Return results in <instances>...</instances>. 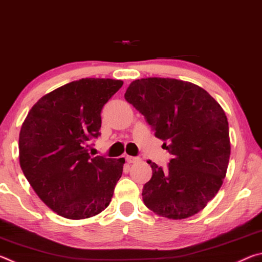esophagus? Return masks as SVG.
Masks as SVG:
<instances>
[{"mask_svg":"<svg viewBox=\"0 0 262 262\" xmlns=\"http://www.w3.org/2000/svg\"><path fill=\"white\" fill-rule=\"evenodd\" d=\"M126 161H127V163L132 164V163L139 162L140 158H139V157H133V156H126Z\"/></svg>","mask_w":262,"mask_h":262,"instance_id":"34e87169","label":"esophagus"}]
</instances>
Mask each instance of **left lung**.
Instances as JSON below:
<instances>
[{
  "instance_id": "left-lung-1",
  "label": "left lung",
  "mask_w": 262,
  "mask_h": 262,
  "mask_svg": "<svg viewBox=\"0 0 262 262\" xmlns=\"http://www.w3.org/2000/svg\"><path fill=\"white\" fill-rule=\"evenodd\" d=\"M125 98L173 155L164 170L148 161L152 177L142 190L144 205L170 220L198 214L227 174L231 145L223 108L205 89L176 78L135 79Z\"/></svg>"
}]
</instances>
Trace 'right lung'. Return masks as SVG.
Masks as SVG:
<instances>
[{
	"label": "right lung",
	"instance_id": "right-lung-1",
	"mask_svg": "<svg viewBox=\"0 0 262 262\" xmlns=\"http://www.w3.org/2000/svg\"><path fill=\"white\" fill-rule=\"evenodd\" d=\"M123 82L82 78L42 96L19 133V164L31 187L64 219L98 215L112 200L125 159L91 157L89 141L99 136L100 112Z\"/></svg>",
	"mask_w": 262,
	"mask_h": 262
}]
</instances>
